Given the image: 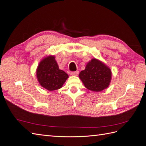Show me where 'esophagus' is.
Wrapping results in <instances>:
<instances>
[{"label": "esophagus", "instance_id": "1", "mask_svg": "<svg viewBox=\"0 0 146 146\" xmlns=\"http://www.w3.org/2000/svg\"><path fill=\"white\" fill-rule=\"evenodd\" d=\"M78 74H79L78 71H76V72H72L70 73V74L72 76H78Z\"/></svg>", "mask_w": 146, "mask_h": 146}]
</instances>
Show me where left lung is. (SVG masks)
I'll return each instance as SVG.
<instances>
[{
    "mask_svg": "<svg viewBox=\"0 0 146 146\" xmlns=\"http://www.w3.org/2000/svg\"><path fill=\"white\" fill-rule=\"evenodd\" d=\"M111 69L98 59H91L85 70L79 74V78L87 89L93 92H100L110 86L111 81Z\"/></svg>",
    "mask_w": 146,
    "mask_h": 146,
    "instance_id": "8db88e82",
    "label": "left lung"
}]
</instances>
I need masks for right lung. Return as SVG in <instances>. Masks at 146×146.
Returning a JSON list of instances; mask_svg holds the SVG:
<instances>
[{"instance_id": "add662e5", "label": "right lung", "mask_w": 146, "mask_h": 146, "mask_svg": "<svg viewBox=\"0 0 146 146\" xmlns=\"http://www.w3.org/2000/svg\"><path fill=\"white\" fill-rule=\"evenodd\" d=\"M36 78L40 85L49 91L60 89L68 75L60 70L55 56L49 55L40 61L36 68Z\"/></svg>"}]
</instances>
